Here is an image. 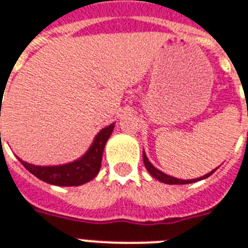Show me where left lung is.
Listing matches in <instances>:
<instances>
[{
    "instance_id": "obj_1",
    "label": "left lung",
    "mask_w": 248,
    "mask_h": 248,
    "mask_svg": "<svg viewBox=\"0 0 248 248\" xmlns=\"http://www.w3.org/2000/svg\"><path fill=\"white\" fill-rule=\"evenodd\" d=\"M143 159H144V165H145V167H147L148 172L151 173L152 176L155 177V179H157V180H159L161 183H165V184H192V183H196V181H200V180H203V179H206V177H208L210 175H212V173L215 172V170H212L211 172L206 173V175H203V176L201 177H197V179H190V180H183V179H177V177H173V176H170V175H167V173L162 172V171H159L158 169H155V166L152 165L151 162H149V159H148L147 155H145V152L143 151Z\"/></svg>"
}]
</instances>
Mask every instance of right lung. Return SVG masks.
Wrapping results in <instances>:
<instances>
[{"instance_id":"add662e5","label":"right lung","mask_w":248,"mask_h":248,"mask_svg":"<svg viewBox=\"0 0 248 248\" xmlns=\"http://www.w3.org/2000/svg\"><path fill=\"white\" fill-rule=\"evenodd\" d=\"M114 124L101 128L93 138V144L82 157L73 162L56 166H36L20 159L25 169L40 180L58 186H78L86 184L99 173L103 159V152L109 136L113 132Z\"/></svg>"}]
</instances>
